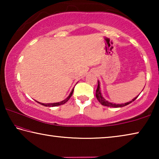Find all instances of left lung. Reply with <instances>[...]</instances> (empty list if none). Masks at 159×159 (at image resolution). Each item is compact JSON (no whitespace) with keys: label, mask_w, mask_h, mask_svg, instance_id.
<instances>
[{"label":"left lung","mask_w":159,"mask_h":159,"mask_svg":"<svg viewBox=\"0 0 159 159\" xmlns=\"http://www.w3.org/2000/svg\"><path fill=\"white\" fill-rule=\"evenodd\" d=\"M100 89V88H99V83L98 81V88H97L96 90V98L98 99V100L99 102V103H100L103 106H106V107H115V108H117V107H125L126 105H128V104H130L131 102H134L135 99L138 98V97H136L135 98H134L133 99H132V101L129 102H126L125 104H114V103H111V102H109L108 101H107L105 99H104L103 97H102V94H101V90H99Z\"/></svg>","instance_id":"obj_1"}]
</instances>
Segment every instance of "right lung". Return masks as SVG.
I'll return each mask as SVG.
<instances>
[{
	"label": "right lung",
	"mask_w": 159,
	"mask_h": 159,
	"mask_svg": "<svg viewBox=\"0 0 159 159\" xmlns=\"http://www.w3.org/2000/svg\"><path fill=\"white\" fill-rule=\"evenodd\" d=\"M74 88H73V90H71V93H70V95H69L68 98H67L66 99H64V100L60 102H56V103H50V104H43V103H41V102H39L40 104H41V105H43L45 107H56V106L61 105V104H65L66 102L70 99V98H71V95H72V94H73V93H74Z\"/></svg>",
	"instance_id": "1"
}]
</instances>
